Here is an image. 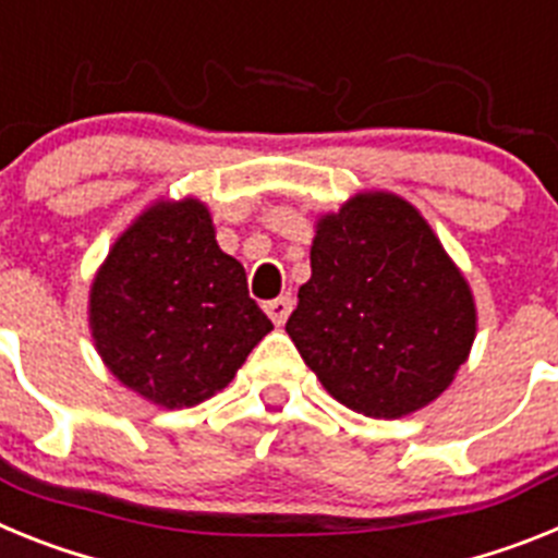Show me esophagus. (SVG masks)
Instances as JSON below:
<instances>
[{
  "instance_id": "1",
  "label": "esophagus",
  "mask_w": 558,
  "mask_h": 558,
  "mask_svg": "<svg viewBox=\"0 0 558 558\" xmlns=\"http://www.w3.org/2000/svg\"><path fill=\"white\" fill-rule=\"evenodd\" d=\"M265 313L270 315V322L276 324V327H282L284 322H288L290 310H293V299L290 295H279V299H270V302L263 304Z\"/></svg>"
}]
</instances>
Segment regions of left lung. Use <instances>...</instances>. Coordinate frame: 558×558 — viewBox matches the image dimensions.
Segmentation results:
<instances>
[{"mask_svg": "<svg viewBox=\"0 0 558 558\" xmlns=\"http://www.w3.org/2000/svg\"><path fill=\"white\" fill-rule=\"evenodd\" d=\"M310 268L284 329L340 405L399 418L447 391L475 340V299L408 201L360 192L324 215Z\"/></svg>", "mask_w": 558, "mask_h": 558, "instance_id": "obj_1", "label": "left lung"}]
</instances>
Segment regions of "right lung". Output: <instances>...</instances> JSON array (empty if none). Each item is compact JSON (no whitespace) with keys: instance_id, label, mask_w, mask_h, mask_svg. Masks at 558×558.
<instances>
[{"instance_id":"right-lung-1","label":"right lung","mask_w":558,"mask_h":558,"mask_svg":"<svg viewBox=\"0 0 558 558\" xmlns=\"http://www.w3.org/2000/svg\"><path fill=\"white\" fill-rule=\"evenodd\" d=\"M92 338L122 386L161 408L223 391L274 329L201 201H156L108 251L88 295Z\"/></svg>"}]
</instances>
